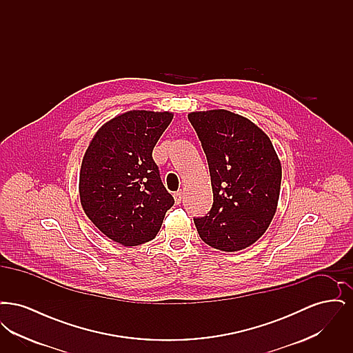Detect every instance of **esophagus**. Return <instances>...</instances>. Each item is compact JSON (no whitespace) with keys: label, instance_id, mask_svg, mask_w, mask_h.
I'll list each match as a JSON object with an SVG mask.
<instances>
[{"label":"esophagus","instance_id":"1","mask_svg":"<svg viewBox=\"0 0 353 353\" xmlns=\"http://www.w3.org/2000/svg\"><path fill=\"white\" fill-rule=\"evenodd\" d=\"M173 197H174V202L179 205L181 200H183V192H176L174 194H173Z\"/></svg>","mask_w":353,"mask_h":353}]
</instances>
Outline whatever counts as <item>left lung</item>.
I'll list each match as a JSON object with an SVG mask.
<instances>
[{
	"instance_id": "obj_1",
	"label": "left lung",
	"mask_w": 353,
	"mask_h": 353,
	"mask_svg": "<svg viewBox=\"0 0 353 353\" xmlns=\"http://www.w3.org/2000/svg\"><path fill=\"white\" fill-rule=\"evenodd\" d=\"M188 119L206 154L213 205L194 219L202 241L222 252L249 248L276 212L282 167L269 136L226 110L190 112Z\"/></svg>"
}]
</instances>
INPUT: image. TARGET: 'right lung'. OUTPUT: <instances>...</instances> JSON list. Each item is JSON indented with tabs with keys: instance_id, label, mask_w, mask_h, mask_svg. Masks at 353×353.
<instances>
[{
	"instance_id": "1",
	"label": "right lung",
	"mask_w": 353,
	"mask_h": 353,
	"mask_svg": "<svg viewBox=\"0 0 353 353\" xmlns=\"http://www.w3.org/2000/svg\"><path fill=\"white\" fill-rule=\"evenodd\" d=\"M172 119L168 111L124 112L101 125L84 153L79 174L84 213L123 246L153 239L174 203L152 159Z\"/></svg>"
}]
</instances>
